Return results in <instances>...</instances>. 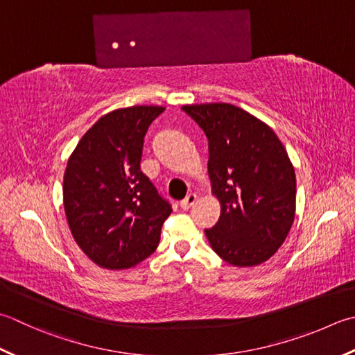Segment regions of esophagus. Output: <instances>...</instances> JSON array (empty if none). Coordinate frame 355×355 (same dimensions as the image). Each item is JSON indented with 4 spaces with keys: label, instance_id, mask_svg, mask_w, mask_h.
<instances>
[{
    "label": "esophagus",
    "instance_id": "1",
    "mask_svg": "<svg viewBox=\"0 0 355 355\" xmlns=\"http://www.w3.org/2000/svg\"><path fill=\"white\" fill-rule=\"evenodd\" d=\"M196 201H197L196 193H189V196H187L184 200H182V203H180V206H182V209L187 211V209H191L193 205H196Z\"/></svg>",
    "mask_w": 355,
    "mask_h": 355
}]
</instances>
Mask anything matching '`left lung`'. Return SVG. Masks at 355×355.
Wrapping results in <instances>:
<instances>
[{"mask_svg": "<svg viewBox=\"0 0 355 355\" xmlns=\"http://www.w3.org/2000/svg\"><path fill=\"white\" fill-rule=\"evenodd\" d=\"M182 109L209 146L207 173L221 206L217 223L205 229L211 248L239 268L269 260L295 217V172L286 149L266 123L234 104Z\"/></svg>", "mask_w": 355, "mask_h": 355, "instance_id": "left-lung-1", "label": "left lung"}]
</instances>
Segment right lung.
Returning a JSON list of instances; mask_svg holds the SVG:
<instances>
[{
	"label": "right lung",
	"instance_id": "1",
	"mask_svg": "<svg viewBox=\"0 0 355 355\" xmlns=\"http://www.w3.org/2000/svg\"><path fill=\"white\" fill-rule=\"evenodd\" d=\"M163 106L103 115L67 159L62 201L72 237L95 265L128 269L155 251L171 205L140 169L144 135Z\"/></svg>",
	"mask_w": 355,
	"mask_h": 355
}]
</instances>
